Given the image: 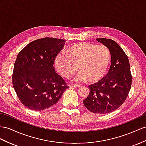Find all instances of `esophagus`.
Masks as SVG:
<instances>
[{
	"label": "esophagus",
	"instance_id": "1",
	"mask_svg": "<svg viewBox=\"0 0 146 146\" xmlns=\"http://www.w3.org/2000/svg\"><path fill=\"white\" fill-rule=\"evenodd\" d=\"M70 88H78L80 87V85L79 84H69Z\"/></svg>",
	"mask_w": 146,
	"mask_h": 146
}]
</instances>
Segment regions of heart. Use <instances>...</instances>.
<instances>
[{
    "label": "heart",
    "mask_w": 146,
    "mask_h": 146,
    "mask_svg": "<svg viewBox=\"0 0 146 146\" xmlns=\"http://www.w3.org/2000/svg\"><path fill=\"white\" fill-rule=\"evenodd\" d=\"M110 50L104 45L79 43L56 55L54 66L56 71L65 78H69L74 71L73 64H78L80 70L73 78L74 82L88 79L96 82L102 78L107 70L110 61Z\"/></svg>",
    "instance_id": "b5f03b06"
}]
</instances>
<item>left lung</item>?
Returning a JSON list of instances; mask_svg holds the SVG:
<instances>
[{
	"label": "left lung",
	"instance_id": "1",
	"mask_svg": "<svg viewBox=\"0 0 146 146\" xmlns=\"http://www.w3.org/2000/svg\"><path fill=\"white\" fill-rule=\"evenodd\" d=\"M96 40L109 48L111 65L106 76L89 86L90 92L83 104L93 113L106 114L117 110L125 101L131 86L132 76L128 56L121 47L111 39Z\"/></svg>",
	"mask_w": 146,
	"mask_h": 146
}]
</instances>
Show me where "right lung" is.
I'll list each match as a JSON object with an SVG mask.
<instances>
[{
    "mask_svg": "<svg viewBox=\"0 0 146 146\" xmlns=\"http://www.w3.org/2000/svg\"><path fill=\"white\" fill-rule=\"evenodd\" d=\"M65 40L45 37L28 44L18 54L12 76L18 99L29 109L40 111L54 106L67 88L55 72V58Z\"/></svg>",
    "mask_w": 146,
    "mask_h": 146,
    "instance_id": "right-lung-1",
    "label": "right lung"
}]
</instances>
